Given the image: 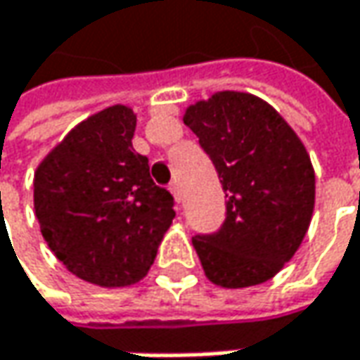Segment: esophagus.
<instances>
[{"mask_svg":"<svg viewBox=\"0 0 360 360\" xmlns=\"http://www.w3.org/2000/svg\"><path fill=\"white\" fill-rule=\"evenodd\" d=\"M170 192H172V194H174L176 202H180V200H182V190H180V184H178V182H172V184H170Z\"/></svg>","mask_w":360,"mask_h":360,"instance_id":"34e87169","label":"esophagus"}]
</instances>
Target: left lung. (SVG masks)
I'll list each match as a JSON object with an SVG mask.
<instances>
[{"mask_svg":"<svg viewBox=\"0 0 360 360\" xmlns=\"http://www.w3.org/2000/svg\"><path fill=\"white\" fill-rule=\"evenodd\" d=\"M225 190V223L192 245L207 278L247 288L294 257L314 210L310 155L278 111L247 93L223 91L186 109Z\"/></svg>","mask_w":360,"mask_h":360,"instance_id":"1","label":"left lung"}]
</instances>
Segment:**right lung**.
I'll return each instance as SVG.
<instances>
[{
  "mask_svg": "<svg viewBox=\"0 0 360 360\" xmlns=\"http://www.w3.org/2000/svg\"><path fill=\"white\" fill-rule=\"evenodd\" d=\"M134 111L109 107L77 125L34 176L44 241L70 274L103 288L146 278L176 217L174 196L134 152Z\"/></svg>",
  "mask_w": 360,
  "mask_h": 360,
  "instance_id": "obj_1",
  "label": "right lung"
}]
</instances>
